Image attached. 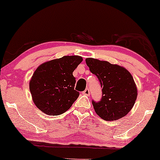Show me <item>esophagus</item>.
<instances>
[{
  "instance_id": "esophagus-1",
  "label": "esophagus",
  "mask_w": 160,
  "mask_h": 160,
  "mask_svg": "<svg viewBox=\"0 0 160 160\" xmlns=\"http://www.w3.org/2000/svg\"><path fill=\"white\" fill-rule=\"evenodd\" d=\"M82 94H83V95H85V96H89L90 95L89 89H85V90H84V91L82 92Z\"/></svg>"
}]
</instances>
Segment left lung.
Returning <instances> with one entry per match:
<instances>
[{
	"instance_id": "left-lung-1",
	"label": "left lung",
	"mask_w": 160,
	"mask_h": 160,
	"mask_svg": "<svg viewBox=\"0 0 160 160\" xmlns=\"http://www.w3.org/2000/svg\"><path fill=\"white\" fill-rule=\"evenodd\" d=\"M85 62L102 88L101 101L92 102L97 115L106 121H114L127 115L137 98V85L129 71L106 61L88 58Z\"/></svg>"
}]
</instances>
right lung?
<instances>
[{
    "instance_id": "add662e5",
    "label": "right lung",
    "mask_w": 160,
    "mask_h": 160,
    "mask_svg": "<svg viewBox=\"0 0 160 160\" xmlns=\"http://www.w3.org/2000/svg\"><path fill=\"white\" fill-rule=\"evenodd\" d=\"M82 61L79 56H67L37 68L29 81V90L35 106L43 113L58 116L70 109L79 96L74 90L72 72Z\"/></svg>"
}]
</instances>
